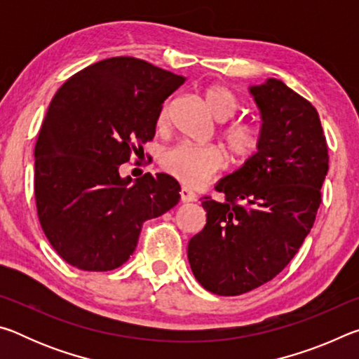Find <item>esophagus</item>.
Returning a JSON list of instances; mask_svg holds the SVG:
<instances>
[{
  "label": "esophagus",
  "mask_w": 359,
  "mask_h": 359,
  "mask_svg": "<svg viewBox=\"0 0 359 359\" xmlns=\"http://www.w3.org/2000/svg\"><path fill=\"white\" fill-rule=\"evenodd\" d=\"M194 199H196V194H194L190 188L187 187H182L180 190V201L182 203H193Z\"/></svg>",
  "instance_id": "34e87169"
}]
</instances>
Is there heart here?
<instances>
[{
    "label": "heart",
    "mask_w": 359,
    "mask_h": 359,
    "mask_svg": "<svg viewBox=\"0 0 359 359\" xmlns=\"http://www.w3.org/2000/svg\"><path fill=\"white\" fill-rule=\"evenodd\" d=\"M205 104L217 120L224 121L233 117L239 109V101L229 88L223 85H212L205 90ZM168 120V106L158 115V125ZM223 141L236 160L245 161L259 149V131L247 121H233L223 130ZM161 165L182 185L198 188L208 184L224 166V156L217 147H196L190 144H179L163 155Z\"/></svg>",
    "instance_id": "obj_1"
}]
</instances>
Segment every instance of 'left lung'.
<instances>
[{"label":"left lung","mask_w":359,"mask_h":359,"mask_svg":"<svg viewBox=\"0 0 359 359\" xmlns=\"http://www.w3.org/2000/svg\"><path fill=\"white\" fill-rule=\"evenodd\" d=\"M261 114L259 149L205 196L208 222L188 242L196 280L214 294L238 296L283 271L311 233L327 172L317 109L282 81L248 88Z\"/></svg>","instance_id":"left-lung-1"}]
</instances>
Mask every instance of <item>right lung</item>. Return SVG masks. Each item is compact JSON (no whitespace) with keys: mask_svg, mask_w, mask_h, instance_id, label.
Listing matches in <instances>:
<instances>
[{"mask_svg":"<svg viewBox=\"0 0 359 359\" xmlns=\"http://www.w3.org/2000/svg\"><path fill=\"white\" fill-rule=\"evenodd\" d=\"M185 77L133 57L71 76L53 96L34 147V198L42 231L66 263L112 271L136 250L144 222L172 209L179 182L118 168L155 136L163 102Z\"/></svg>","mask_w":359,"mask_h":359,"instance_id":"right-lung-1","label":"right lung"}]
</instances>
